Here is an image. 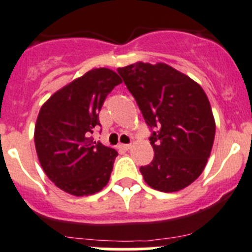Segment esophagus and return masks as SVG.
<instances>
[{"instance_id": "1", "label": "esophagus", "mask_w": 252, "mask_h": 252, "mask_svg": "<svg viewBox=\"0 0 252 252\" xmlns=\"http://www.w3.org/2000/svg\"><path fill=\"white\" fill-rule=\"evenodd\" d=\"M130 148V144H120L119 146V150L122 151H128Z\"/></svg>"}]
</instances>
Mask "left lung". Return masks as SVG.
Listing matches in <instances>:
<instances>
[{"instance_id": "1", "label": "left lung", "mask_w": 252, "mask_h": 252, "mask_svg": "<svg viewBox=\"0 0 252 252\" xmlns=\"http://www.w3.org/2000/svg\"><path fill=\"white\" fill-rule=\"evenodd\" d=\"M137 101L155 157L139 171L152 189L179 191L205 167L216 134L211 104L203 89L165 63H134L118 69Z\"/></svg>"}]
</instances>
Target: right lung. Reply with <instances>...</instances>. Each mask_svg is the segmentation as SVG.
<instances>
[{
	"instance_id": "1",
	"label": "right lung",
	"mask_w": 252,
	"mask_h": 252,
	"mask_svg": "<svg viewBox=\"0 0 252 252\" xmlns=\"http://www.w3.org/2000/svg\"><path fill=\"white\" fill-rule=\"evenodd\" d=\"M122 84L108 68L91 69L57 91L41 106L35 126L40 165L57 187L76 196L91 195L108 184L118 152L93 142L106 96Z\"/></svg>"
}]
</instances>
